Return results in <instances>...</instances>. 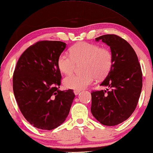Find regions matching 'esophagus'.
<instances>
[{
	"mask_svg": "<svg viewBox=\"0 0 153 153\" xmlns=\"http://www.w3.org/2000/svg\"><path fill=\"white\" fill-rule=\"evenodd\" d=\"M80 91H81V90H75L74 91V92L75 94V95H78V94L80 93Z\"/></svg>",
	"mask_w": 153,
	"mask_h": 153,
	"instance_id": "34e87169",
	"label": "esophagus"
}]
</instances>
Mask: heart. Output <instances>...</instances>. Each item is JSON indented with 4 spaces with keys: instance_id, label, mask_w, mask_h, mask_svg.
I'll return each mask as SVG.
<instances>
[{
    "instance_id": "obj_1",
    "label": "heart",
    "mask_w": 153,
    "mask_h": 153,
    "mask_svg": "<svg viewBox=\"0 0 153 153\" xmlns=\"http://www.w3.org/2000/svg\"><path fill=\"white\" fill-rule=\"evenodd\" d=\"M69 55L62 53L57 59V66L61 72L70 74L77 64L83 62L80 74H74L65 77L63 84L66 88L82 90L91 85L96 77L103 79L107 76L112 65V55L110 50L100 48L96 44L87 42L76 43L69 49Z\"/></svg>"
}]
</instances>
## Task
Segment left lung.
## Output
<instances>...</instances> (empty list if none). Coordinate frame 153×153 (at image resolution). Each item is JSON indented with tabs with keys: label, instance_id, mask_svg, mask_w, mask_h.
<instances>
[{
	"label": "left lung",
	"instance_id": "8db88e82",
	"mask_svg": "<svg viewBox=\"0 0 153 153\" xmlns=\"http://www.w3.org/2000/svg\"><path fill=\"white\" fill-rule=\"evenodd\" d=\"M110 48L112 65L100 85L110 90L92 91L91 112L105 126H115L127 120L137 107L143 87V74L137 55L131 45L116 35L96 38Z\"/></svg>",
	"mask_w": 153,
	"mask_h": 153
}]
</instances>
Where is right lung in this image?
<instances>
[{
    "label": "right lung",
    "instance_id": "add662e5",
    "mask_svg": "<svg viewBox=\"0 0 153 153\" xmlns=\"http://www.w3.org/2000/svg\"><path fill=\"white\" fill-rule=\"evenodd\" d=\"M65 48L62 41H39L23 52L14 71L13 91L19 109L39 129L62 124L75 98L72 90H59L62 75L57 59Z\"/></svg>",
    "mask_w": 153,
    "mask_h": 153
}]
</instances>
